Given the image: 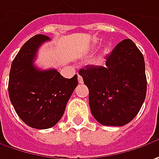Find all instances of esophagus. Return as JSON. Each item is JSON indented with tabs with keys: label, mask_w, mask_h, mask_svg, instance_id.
I'll return each instance as SVG.
<instances>
[{
	"label": "esophagus",
	"mask_w": 159,
	"mask_h": 159,
	"mask_svg": "<svg viewBox=\"0 0 159 159\" xmlns=\"http://www.w3.org/2000/svg\"><path fill=\"white\" fill-rule=\"evenodd\" d=\"M78 82H79V84H83L84 83V80H83V77L78 75Z\"/></svg>",
	"instance_id": "obj_1"
}]
</instances>
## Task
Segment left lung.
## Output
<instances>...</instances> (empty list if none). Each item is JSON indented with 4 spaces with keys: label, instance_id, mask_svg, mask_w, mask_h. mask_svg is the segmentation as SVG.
<instances>
[{
    "label": "left lung",
    "instance_id": "left-lung-1",
    "mask_svg": "<svg viewBox=\"0 0 159 159\" xmlns=\"http://www.w3.org/2000/svg\"><path fill=\"white\" fill-rule=\"evenodd\" d=\"M79 75L89 89L93 117L103 125L123 126L140 111L147 92L145 62L130 39L106 56L105 66L88 65Z\"/></svg>",
    "mask_w": 159,
    "mask_h": 159
}]
</instances>
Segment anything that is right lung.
Returning a JSON list of instances; mask_svg holds the SVG:
<instances>
[{
	"instance_id": "add662e5",
	"label": "right lung",
	"mask_w": 159,
	"mask_h": 159,
	"mask_svg": "<svg viewBox=\"0 0 159 159\" xmlns=\"http://www.w3.org/2000/svg\"><path fill=\"white\" fill-rule=\"evenodd\" d=\"M50 40L44 34L29 39L12 61L10 71L11 103L21 120L35 129L51 128L60 120L78 84L77 75L68 79L56 69L41 70L34 66L39 47Z\"/></svg>"
}]
</instances>
